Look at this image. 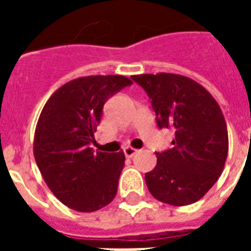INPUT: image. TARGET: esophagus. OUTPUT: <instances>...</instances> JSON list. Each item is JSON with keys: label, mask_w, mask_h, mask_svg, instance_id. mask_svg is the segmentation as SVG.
<instances>
[{"label": "esophagus", "mask_w": 251, "mask_h": 251, "mask_svg": "<svg viewBox=\"0 0 251 251\" xmlns=\"http://www.w3.org/2000/svg\"><path fill=\"white\" fill-rule=\"evenodd\" d=\"M124 153H125V156L126 157H133L134 154L137 153V149H134V148H131V147H126L124 148Z\"/></svg>", "instance_id": "obj_1"}]
</instances>
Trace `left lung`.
Masks as SVG:
<instances>
[{"mask_svg": "<svg viewBox=\"0 0 251 251\" xmlns=\"http://www.w3.org/2000/svg\"><path fill=\"white\" fill-rule=\"evenodd\" d=\"M131 79L151 98L158 127L175 130L174 147L156 153V167L145 174L148 189L167 204H192L215 184L226 163L228 134L221 107L191 77L160 72Z\"/></svg>", "mask_w": 251, "mask_h": 251, "instance_id": "8db88e82", "label": "left lung"}]
</instances>
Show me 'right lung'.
<instances>
[{"instance_id":"add662e5","label":"right lung","mask_w":251,"mask_h":251,"mask_svg":"<svg viewBox=\"0 0 251 251\" xmlns=\"http://www.w3.org/2000/svg\"><path fill=\"white\" fill-rule=\"evenodd\" d=\"M131 83L122 75L77 77L57 88L41 110L36 164L52 194L72 210H100L117 195L125 154L94 152L91 142L104 102Z\"/></svg>"}]
</instances>
